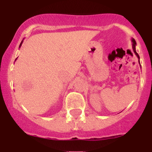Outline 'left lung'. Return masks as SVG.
<instances>
[{
	"instance_id": "left-lung-1",
	"label": "left lung",
	"mask_w": 152,
	"mask_h": 152,
	"mask_svg": "<svg viewBox=\"0 0 152 152\" xmlns=\"http://www.w3.org/2000/svg\"><path fill=\"white\" fill-rule=\"evenodd\" d=\"M132 49H133V51L134 52H135V56L138 57V58H139V54L136 52V50H135V45H136V42H135V40L134 39H132ZM139 64H140V62H139Z\"/></svg>"
}]
</instances>
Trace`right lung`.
<instances>
[{
  "label": "right lung",
  "instance_id": "right-lung-1",
  "mask_svg": "<svg viewBox=\"0 0 152 152\" xmlns=\"http://www.w3.org/2000/svg\"><path fill=\"white\" fill-rule=\"evenodd\" d=\"M22 43H23V41H22V42H21V43H20V46H21V45H22ZM16 59H17V58H16Z\"/></svg>",
  "mask_w": 152,
  "mask_h": 152
}]
</instances>
